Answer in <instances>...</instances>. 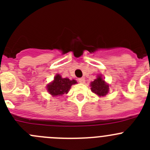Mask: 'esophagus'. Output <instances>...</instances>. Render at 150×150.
Listing matches in <instances>:
<instances>
[{
    "mask_svg": "<svg viewBox=\"0 0 150 150\" xmlns=\"http://www.w3.org/2000/svg\"><path fill=\"white\" fill-rule=\"evenodd\" d=\"M78 81H79L81 83H85V78H81L78 79Z\"/></svg>",
    "mask_w": 150,
    "mask_h": 150,
    "instance_id": "esophagus-1",
    "label": "esophagus"
}]
</instances>
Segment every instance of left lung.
Returning a JSON list of instances; mask_svg holds the SVG:
<instances>
[{
	"mask_svg": "<svg viewBox=\"0 0 150 150\" xmlns=\"http://www.w3.org/2000/svg\"><path fill=\"white\" fill-rule=\"evenodd\" d=\"M91 87L92 91L99 96H106L110 89L109 85L106 83L101 75H99L96 80L91 83Z\"/></svg>",
	"mask_w": 150,
	"mask_h": 150,
	"instance_id": "8db88e82",
	"label": "left lung"
}]
</instances>
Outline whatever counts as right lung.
Listing matches in <instances>:
<instances>
[{"instance_id": "1", "label": "right lung", "mask_w": 150, "mask_h": 150, "mask_svg": "<svg viewBox=\"0 0 150 150\" xmlns=\"http://www.w3.org/2000/svg\"><path fill=\"white\" fill-rule=\"evenodd\" d=\"M75 83H77L75 80L63 78L59 74H57L54 77V81L47 86V90L53 96H62L64 93H67L71 86Z\"/></svg>"}]
</instances>
